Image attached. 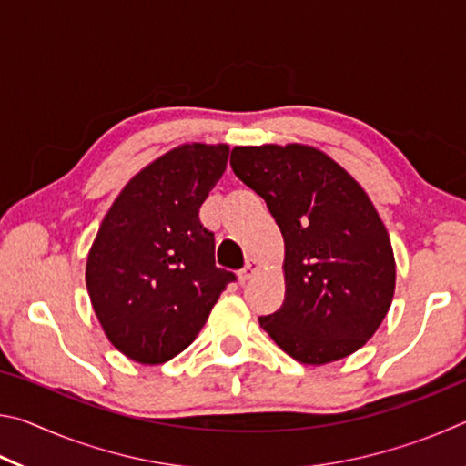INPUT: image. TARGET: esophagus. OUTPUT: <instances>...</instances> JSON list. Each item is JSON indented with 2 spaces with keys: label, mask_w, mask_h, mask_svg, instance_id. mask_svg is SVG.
Segmentation results:
<instances>
[{
  "label": "esophagus",
  "mask_w": 466,
  "mask_h": 466,
  "mask_svg": "<svg viewBox=\"0 0 466 466\" xmlns=\"http://www.w3.org/2000/svg\"><path fill=\"white\" fill-rule=\"evenodd\" d=\"M257 271H258V263L255 261V258H248L247 265H244V269L238 273V278L244 283V281H248Z\"/></svg>",
  "instance_id": "esophagus-1"
}]
</instances>
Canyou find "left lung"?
<instances>
[{"mask_svg": "<svg viewBox=\"0 0 466 466\" xmlns=\"http://www.w3.org/2000/svg\"><path fill=\"white\" fill-rule=\"evenodd\" d=\"M234 175L261 195L286 244V298L258 319L283 351L322 366L358 351L394 294L389 232L351 175L310 146H247Z\"/></svg>", "mask_w": 466, "mask_h": 466, "instance_id": "8db88e82", "label": "left lung"}]
</instances>
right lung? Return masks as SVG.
Masks as SVG:
<instances>
[{
  "label": "right lung",
  "mask_w": 466,
  "mask_h": 466,
  "mask_svg": "<svg viewBox=\"0 0 466 466\" xmlns=\"http://www.w3.org/2000/svg\"><path fill=\"white\" fill-rule=\"evenodd\" d=\"M230 147L185 144L137 172L110 205L86 263L92 309L116 350L164 364L199 335L232 271L216 267L199 208Z\"/></svg>",
  "instance_id": "1"
}]
</instances>
